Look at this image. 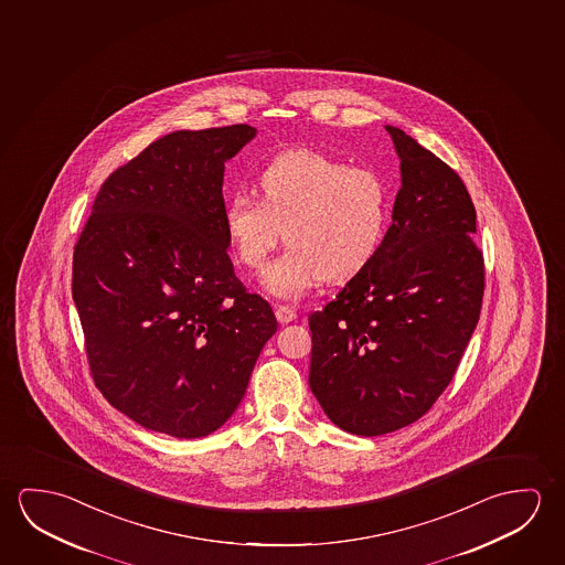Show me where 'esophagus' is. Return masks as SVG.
Here are the masks:
<instances>
[{
    "label": "esophagus",
    "mask_w": 565,
    "mask_h": 565,
    "mask_svg": "<svg viewBox=\"0 0 565 565\" xmlns=\"http://www.w3.org/2000/svg\"><path fill=\"white\" fill-rule=\"evenodd\" d=\"M275 316L280 323L292 322L296 318V310L292 306L277 305L275 306Z\"/></svg>",
    "instance_id": "obj_1"
}]
</instances>
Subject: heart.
<instances>
[{"label":"heart","mask_w":565,"mask_h":565,"mask_svg":"<svg viewBox=\"0 0 565 565\" xmlns=\"http://www.w3.org/2000/svg\"><path fill=\"white\" fill-rule=\"evenodd\" d=\"M260 200L235 194L225 233L243 267H265L277 243L287 252L265 270L273 295L295 298L320 282H345L373 263L391 227L393 198L385 174L326 152H280L260 171Z\"/></svg>","instance_id":"1"}]
</instances>
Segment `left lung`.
Wrapping results in <instances>:
<instances>
[{
  "instance_id": "obj_1",
  "label": "left lung",
  "mask_w": 565,
  "mask_h": 565,
  "mask_svg": "<svg viewBox=\"0 0 565 565\" xmlns=\"http://www.w3.org/2000/svg\"><path fill=\"white\" fill-rule=\"evenodd\" d=\"M403 186L367 269L310 313V388L328 418L381 436L422 418L446 391L479 322L483 252L463 180L403 129L386 126Z\"/></svg>"
}]
</instances>
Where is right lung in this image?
<instances>
[{
    "label": "right lung",
    "instance_id": "1",
    "mask_svg": "<svg viewBox=\"0 0 565 565\" xmlns=\"http://www.w3.org/2000/svg\"><path fill=\"white\" fill-rule=\"evenodd\" d=\"M253 137L245 124L164 135L109 174L74 245L94 385L147 430H217L277 332L227 255L224 162Z\"/></svg>",
    "mask_w": 565,
    "mask_h": 565
}]
</instances>
